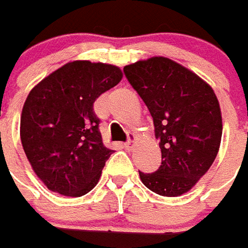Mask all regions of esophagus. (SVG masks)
Segmentation results:
<instances>
[{
    "instance_id": "obj_1",
    "label": "esophagus",
    "mask_w": 248,
    "mask_h": 248,
    "mask_svg": "<svg viewBox=\"0 0 248 248\" xmlns=\"http://www.w3.org/2000/svg\"><path fill=\"white\" fill-rule=\"evenodd\" d=\"M134 141H136V137L133 136V134H129V141L126 142V143H124V149H131L133 148V143H134Z\"/></svg>"
}]
</instances>
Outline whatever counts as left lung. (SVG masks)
I'll use <instances>...</instances> for the list:
<instances>
[{"mask_svg":"<svg viewBox=\"0 0 248 248\" xmlns=\"http://www.w3.org/2000/svg\"><path fill=\"white\" fill-rule=\"evenodd\" d=\"M131 87L148 106L160 140V168L140 172L143 185L161 196L190 190L207 173L221 141V112L212 87L181 64L155 56L126 65Z\"/></svg>","mask_w":248,"mask_h":248,"instance_id":"1","label":"left lung"}]
</instances>
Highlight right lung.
<instances>
[{
  "label": "right lung",
  "instance_id": "1",
  "mask_svg": "<svg viewBox=\"0 0 248 248\" xmlns=\"http://www.w3.org/2000/svg\"><path fill=\"white\" fill-rule=\"evenodd\" d=\"M121 79L117 65L76 60L29 93L20 137L28 161L48 189L79 197L98 184L112 150L102 142L94 102Z\"/></svg>",
  "mask_w": 248,
  "mask_h": 248
}]
</instances>
